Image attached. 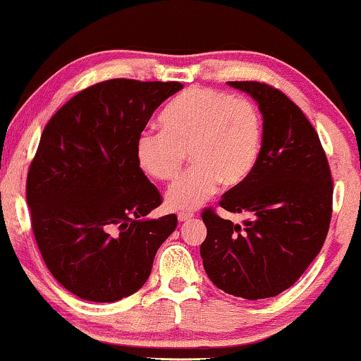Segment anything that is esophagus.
Returning a JSON list of instances; mask_svg holds the SVG:
<instances>
[{"instance_id": "esophagus-1", "label": "esophagus", "mask_w": 361, "mask_h": 361, "mask_svg": "<svg viewBox=\"0 0 361 361\" xmlns=\"http://www.w3.org/2000/svg\"><path fill=\"white\" fill-rule=\"evenodd\" d=\"M192 216H194L192 212H179V214H177V219H179V221H187V220H190Z\"/></svg>"}]
</instances>
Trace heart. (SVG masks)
<instances>
[{
  "mask_svg": "<svg viewBox=\"0 0 361 361\" xmlns=\"http://www.w3.org/2000/svg\"><path fill=\"white\" fill-rule=\"evenodd\" d=\"M162 131L146 130L136 140V159L151 177L171 180L187 161L194 166L166 192L172 210H195L219 190L238 185L259 157L263 123L245 97L214 88H189L167 103Z\"/></svg>",
  "mask_w": 361,
  "mask_h": 361,
  "instance_id": "b5f03b06",
  "label": "heart"
}]
</instances>
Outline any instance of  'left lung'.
Segmentation results:
<instances>
[{
	"label": "left lung",
	"mask_w": 361,
	"mask_h": 361,
	"mask_svg": "<svg viewBox=\"0 0 361 361\" xmlns=\"http://www.w3.org/2000/svg\"><path fill=\"white\" fill-rule=\"evenodd\" d=\"M248 93L263 115V140L255 169L225 192L221 209L250 214L235 225L205 209L200 245L205 273L226 294L250 300L290 288L327 238L334 182L317 131L278 88L228 82Z\"/></svg>",
	"instance_id": "left-lung-1"
}]
</instances>
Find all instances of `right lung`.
Segmentation results:
<instances>
[{"mask_svg": "<svg viewBox=\"0 0 361 361\" xmlns=\"http://www.w3.org/2000/svg\"><path fill=\"white\" fill-rule=\"evenodd\" d=\"M179 82L113 78L72 97L44 128L26 199L44 263L67 290L115 302L149 278L177 226L136 159V140Z\"/></svg>", "mask_w": 361, "mask_h": 361, "instance_id": "right-lung-1", "label": "right lung"}]
</instances>
